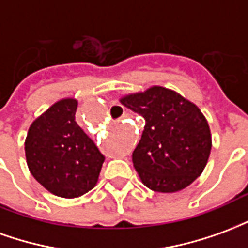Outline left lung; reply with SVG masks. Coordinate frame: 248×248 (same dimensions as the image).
<instances>
[{
	"mask_svg": "<svg viewBox=\"0 0 248 248\" xmlns=\"http://www.w3.org/2000/svg\"><path fill=\"white\" fill-rule=\"evenodd\" d=\"M119 102L145 118L131 156L142 183L158 192H177L190 186L204 170L213 146L201 108L158 85L124 94Z\"/></svg>",
	"mask_w": 248,
	"mask_h": 248,
	"instance_id": "1",
	"label": "left lung"
}]
</instances>
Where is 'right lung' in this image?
<instances>
[{
  "label": "right lung",
  "mask_w": 248,
  "mask_h": 248,
  "mask_svg": "<svg viewBox=\"0 0 248 248\" xmlns=\"http://www.w3.org/2000/svg\"><path fill=\"white\" fill-rule=\"evenodd\" d=\"M78 101L62 98L31 122L25 140L29 171L49 192L78 198L95 186L105 156L76 122Z\"/></svg>",
  "instance_id": "obj_1"
}]
</instances>
